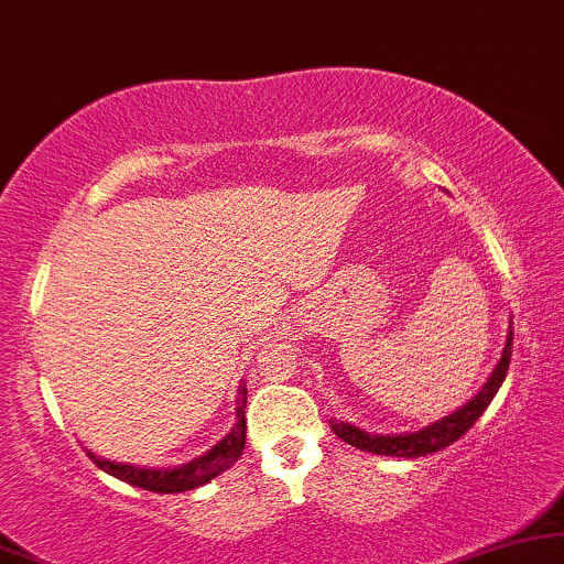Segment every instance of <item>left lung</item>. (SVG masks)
<instances>
[{
    "mask_svg": "<svg viewBox=\"0 0 564 564\" xmlns=\"http://www.w3.org/2000/svg\"><path fill=\"white\" fill-rule=\"evenodd\" d=\"M510 352H513V327H508L506 348L502 356L482 389L471 397L467 404H462L459 410L448 412L446 417L435 420V423L420 427V431L410 433H369L364 427L345 423V420H333V431L337 438H343L348 446H356L360 452L379 454V456H404V459H417V456H427L435 452H444L446 446H452L454 441H459L471 425L477 423V417L487 410V404L492 402V397L498 394V389L506 381L508 366H510Z\"/></svg>",
    "mask_w": 564,
    "mask_h": 564,
    "instance_id": "8db88e82",
    "label": "left lung"
}]
</instances>
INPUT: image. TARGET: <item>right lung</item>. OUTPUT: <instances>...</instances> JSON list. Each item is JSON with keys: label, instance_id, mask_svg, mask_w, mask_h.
I'll list each match as a JSON object with an SVG mask.
<instances>
[{"label": "right lung", "instance_id": "right-lung-1", "mask_svg": "<svg viewBox=\"0 0 564 564\" xmlns=\"http://www.w3.org/2000/svg\"><path fill=\"white\" fill-rule=\"evenodd\" d=\"M247 387L239 384L237 392V412H235V427L224 435L219 444L208 448L204 456H195V459L177 464V467H139V464H126V462H110L89 452L87 456L93 459L102 471H108L110 477L120 479V482H129L133 487L149 492H187L195 487L212 482L214 477H219L221 471H227L245 452V438H247Z\"/></svg>", "mask_w": 564, "mask_h": 564}]
</instances>
